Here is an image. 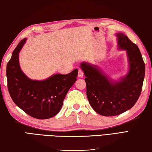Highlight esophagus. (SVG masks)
Masks as SVG:
<instances>
[{"mask_svg": "<svg viewBox=\"0 0 152 152\" xmlns=\"http://www.w3.org/2000/svg\"><path fill=\"white\" fill-rule=\"evenodd\" d=\"M83 75H84V73H83V71L81 69H79L78 77H80V78H82V77H83Z\"/></svg>", "mask_w": 152, "mask_h": 152, "instance_id": "1", "label": "esophagus"}]
</instances>
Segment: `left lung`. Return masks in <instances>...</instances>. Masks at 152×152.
Listing matches in <instances>:
<instances>
[{"mask_svg":"<svg viewBox=\"0 0 152 152\" xmlns=\"http://www.w3.org/2000/svg\"><path fill=\"white\" fill-rule=\"evenodd\" d=\"M117 46L125 50L128 62L126 75L119 80L107 75L98 65L83 61V71L89 104L102 116H113L124 113L133 107L141 93L145 76V64L139 48L122 33L116 34Z\"/></svg>","mask_w":152,"mask_h":152,"instance_id":"1","label":"left lung"}]
</instances>
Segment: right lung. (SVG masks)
<instances>
[{"label":"right lung","mask_w":152,"mask_h":152,"mask_svg":"<svg viewBox=\"0 0 152 152\" xmlns=\"http://www.w3.org/2000/svg\"><path fill=\"white\" fill-rule=\"evenodd\" d=\"M26 38L14 50L7 66L8 89L16 106L28 115L38 119H48L61 110L65 97L77 80L78 69L62 75L53 74L41 81L25 75L19 64V53Z\"/></svg>","instance_id":"add662e5"}]
</instances>
